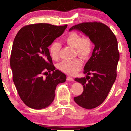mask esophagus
<instances>
[{
    "label": "esophagus",
    "instance_id": "34e87169",
    "mask_svg": "<svg viewBox=\"0 0 131 131\" xmlns=\"http://www.w3.org/2000/svg\"><path fill=\"white\" fill-rule=\"evenodd\" d=\"M67 80H69V81H72V82L74 81L72 77H70V76L67 77Z\"/></svg>",
    "mask_w": 131,
    "mask_h": 131
}]
</instances>
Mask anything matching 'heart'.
<instances>
[{"mask_svg": "<svg viewBox=\"0 0 131 131\" xmlns=\"http://www.w3.org/2000/svg\"><path fill=\"white\" fill-rule=\"evenodd\" d=\"M67 45L74 48L76 54L83 59H88L92 51V42L88 36H82L76 31H71L64 38ZM61 45L58 42L54 41L49 46V52L53 60H57L60 56ZM83 65L80 59L72 61H63L58 64L60 71L69 75H74L78 72Z\"/></svg>", "mask_w": 131, "mask_h": 131, "instance_id": "1", "label": "heart"}]
</instances>
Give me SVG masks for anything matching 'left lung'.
Segmentation results:
<instances>
[{"mask_svg":"<svg viewBox=\"0 0 131 131\" xmlns=\"http://www.w3.org/2000/svg\"><path fill=\"white\" fill-rule=\"evenodd\" d=\"M73 30L83 32L95 45L92 56L84 67L86 78H75L83 85V91L74 98L79 106L92 109L103 103L116 80L120 58L117 40L108 27L100 22L79 23L69 31ZM91 74L92 77L89 76Z\"/></svg>","mask_w":131,"mask_h":131,"instance_id":"1","label":"left lung"}]
</instances>
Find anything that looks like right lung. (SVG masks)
I'll return each mask as SVG.
<instances>
[{
  "label": "right lung",
  "instance_id": "1",
  "mask_svg": "<svg viewBox=\"0 0 131 131\" xmlns=\"http://www.w3.org/2000/svg\"><path fill=\"white\" fill-rule=\"evenodd\" d=\"M67 26L27 25L14 39L10 60L13 81L21 99L30 108L49 106L55 98L57 86L66 82V74L55 70L48 48Z\"/></svg>",
  "mask_w": 131,
  "mask_h": 131
}]
</instances>
